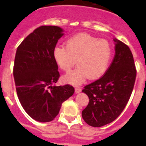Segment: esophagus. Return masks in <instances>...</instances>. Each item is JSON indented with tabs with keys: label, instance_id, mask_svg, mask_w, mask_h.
Returning <instances> with one entry per match:
<instances>
[{
	"label": "esophagus",
	"instance_id": "1",
	"mask_svg": "<svg viewBox=\"0 0 146 146\" xmlns=\"http://www.w3.org/2000/svg\"><path fill=\"white\" fill-rule=\"evenodd\" d=\"M82 91V89H81V88L80 87H75V92H76V93H79V92H80Z\"/></svg>",
	"mask_w": 146,
	"mask_h": 146
}]
</instances>
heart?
<instances>
[{
    "mask_svg": "<svg viewBox=\"0 0 146 146\" xmlns=\"http://www.w3.org/2000/svg\"><path fill=\"white\" fill-rule=\"evenodd\" d=\"M66 46H56L53 56L59 68L69 72L77 60L78 67L64 76L65 82L80 85L87 77L94 80L107 71L113 56V48L105 39L88 33H79L66 40Z\"/></svg>",
    "mask_w": 146,
    "mask_h": 146,
    "instance_id": "obj_1",
    "label": "heart"
}]
</instances>
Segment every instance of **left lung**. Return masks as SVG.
I'll use <instances>...</instances> for the list:
<instances>
[{
    "mask_svg": "<svg viewBox=\"0 0 146 146\" xmlns=\"http://www.w3.org/2000/svg\"><path fill=\"white\" fill-rule=\"evenodd\" d=\"M115 42V56L103 76L86 86L82 92L89 97L82 117L89 126L100 127L120 116L129 102L136 77L133 56L121 41Z\"/></svg>",
    "mask_w": 146,
    "mask_h": 146,
    "instance_id": "8db88e82",
    "label": "left lung"
}]
</instances>
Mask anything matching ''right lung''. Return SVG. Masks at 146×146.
Returning <instances> with one entry per match:
<instances>
[{"mask_svg": "<svg viewBox=\"0 0 146 146\" xmlns=\"http://www.w3.org/2000/svg\"><path fill=\"white\" fill-rule=\"evenodd\" d=\"M58 26L35 29L17 48L13 76L18 98L26 112L39 122H50L62 103L74 93L70 85L54 86L60 73L53 50L64 35Z\"/></svg>", "mask_w": 146, "mask_h": 146, "instance_id": "1", "label": "right lung"}]
</instances>
